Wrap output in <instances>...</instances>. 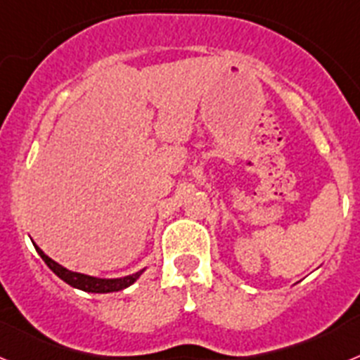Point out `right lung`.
I'll use <instances>...</instances> for the list:
<instances>
[{"label":"right lung","instance_id":"right-lung-1","mask_svg":"<svg viewBox=\"0 0 360 360\" xmlns=\"http://www.w3.org/2000/svg\"><path fill=\"white\" fill-rule=\"evenodd\" d=\"M34 247H36L37 254L43 257V262L49 265V269L52 270L57 278H61L63 281L68 283L70 287L79 288V290H84V292H94V294H108V292L124 290V288H128L129 285H133L136 279L141 278L142 272H144V269H142L131 276H124V278H115V279L94 278V276H86V274H81V272H72V270L65 269L63 265L53 262L52 257L46 256V254H44L36 243H34Z\"/></svg>","mask_w":360,"mask_h":360}]
</instances>
